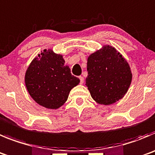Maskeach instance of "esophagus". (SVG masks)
<instances>
[{
    "label": "esophagus",
    "mask_w": 155,
    "mask_h": 155,
    "mask_svg": "<svg viewBox=\"0 0 155 155\" xmlns=\"http://www.w3.org/2000/svg\"><path fill=\"white\" fill-rule=\"evenodd\" d=\"M79 79H80V84H82L84 83V78L82 76H80L79 77Z\"/></svg>",
    "instance_id": "1"
}]
</instances>
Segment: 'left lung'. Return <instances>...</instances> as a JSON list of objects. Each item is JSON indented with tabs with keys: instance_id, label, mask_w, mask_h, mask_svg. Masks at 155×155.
<instances>
[{
	"instance_id": "left-lung-1",
	"label": "left lung",
	"mask_w": 155,
	"mask_h": 155,
	"mask_svg": "<svg viewBox=\"0 0 155 155\" xmlns=\"http://www.w3.org/2000/svg\"><path fill=\"white\" fill-rule=\"evenodd\" d=\"M86 86L92 98L101 104L109 105L127 93L132 79L128 63L110 45L91 54L87 58Z\"/></svg>"
}]
</instances>
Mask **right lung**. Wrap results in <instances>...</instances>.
I'll return each mask as SVG.
<instances>
[{
	"mask_svg": "<svg viewBox=\"0 0 155 155\" xmlns=\"http://www.w3.org/2000/svg\"><path fill=\"white\" fill-rule=\"evenodd\" d=\"M64 63L61 54L45 49L30 64L25 85L38 104L48 109L59 108L68 100L71 90L80 83Z\"/></svg>",
	"mask_w": 155,
	"mask_h": 155,
	"instance_id": "add662e5",
	"label": "right lung"
}]
</instances>
